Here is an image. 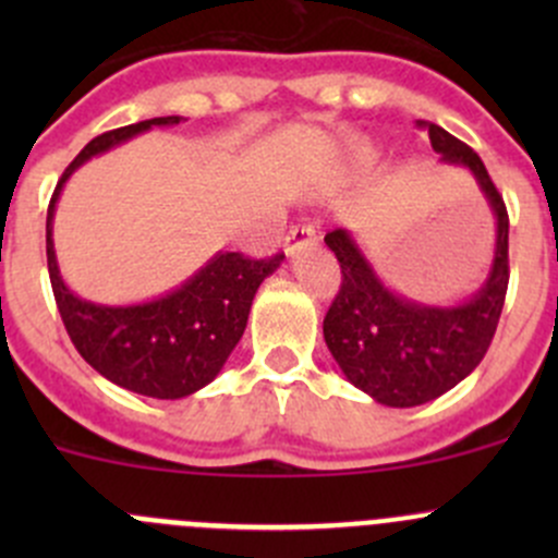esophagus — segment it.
<instances>
[{
  "mask_svg": "<svg viewBox=\"0 0 558 558\" xmlns=\"http://www.w3.org/2000/svg\"><path fill=\"white\" fill-rule=\"evenodd\" d=\"M315 245V229L313 227H294L286 238V253L294 256V253L305 251V247Z\"/></svg>",
  "mask_w": 558,
  "mask_h": 558,
  "instance_id": "1",
  "label": "esophagus"
}]
</instances>
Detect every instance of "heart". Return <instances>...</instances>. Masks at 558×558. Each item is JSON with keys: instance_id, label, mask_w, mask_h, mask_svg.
I'll return each mask as SVG.
<instances>
[{"instance_id": "obj_1", "label": "heart", "mask_w": 558, "mask_h": 558, "mask_svg": "<svg viewBox=\"0 0 558 558\" xmlns=\"http://www.w3.org/2000/svg\"><path fill=\"white\" fill-rule=\"evenodd\" d=\"M351 159H353V165H356V167H369L375 159H378V150H375V148H356V150H353Z\"/></svg>"}]
</instances>
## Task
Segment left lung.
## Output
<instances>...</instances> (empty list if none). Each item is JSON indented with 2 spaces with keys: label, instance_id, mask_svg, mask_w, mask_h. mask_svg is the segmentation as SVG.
Segmentation results:
<instances>
[{
  "label": "left lung",
  "instance_id": "obj_1",
  "mask_svg": "<svg viewBox=\"0 0 558 558\" xmlns=\"http://www.w3.org/2000/svg\"><path fill=\"white\" fill-rule=\"evenodd\" d=\"M442 165L475 178L494 216V258L486 280L459 305H426L386 286L356 234L324 238L342 269L340 294L324 318V340L359 391L386 408H415L451 391L486 356L508 294V210L481 156L429 121H415Z\"/></svg>",
  "mask_w": 558,
  "mask_h": 558
}]
</instances>
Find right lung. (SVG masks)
Wrapping results in <instances>:
<instances>
[{
    "instance_id": "add662e5",
    "label": "right lung",
    "mask_w": 558,
    "mask_h": 558,
    "mask_svg": "<svg viewBox=\"0 0 558 558\" xmlns=\"http://www.w3.org/2000/svg\"><path fill=\"white\" fill-rule=\"evenodd\" d=\"M180 121L185 118H148L94 137L61 174L45 221L50 286L77 353L110 384L154 399H183L218 378L243 337L258 286L278 272L286 258L278 253L253 262L243 253L218 251L172 291L132 305L83 300L64 283L53 247V218L66 180L86 161L137 134L156 126H178Z\"/></svg>"
}]
</instances>
